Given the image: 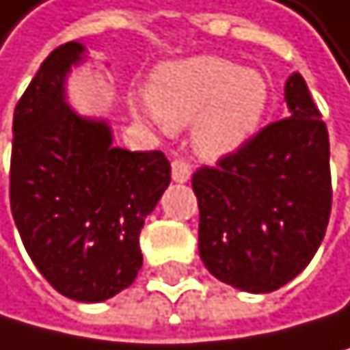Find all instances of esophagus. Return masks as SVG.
<instances>
[{
	"label": "esophagus",
	"mask_w": 350,
	"mask_h": 350,
	"mask_svg": "<svg viewBox=\"0 0 350 350\" xmlns=\"http://www.w3.org/2000/svg\"><path fill=\"white\" fill-rule=\"evenodd\" d=\"M191 178V167L187 161L176 159L172 163V180L174 183H187Z\"/></svg>",
	"instance_id": "34e87169"
}]
</instances>
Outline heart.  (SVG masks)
Listing matches in <instances>:
<instances>
[{"mask_svg":"<svg viewBox=\"0 0 350 350\" xmlns=\"http://www.w3.org/2000/svg\"><path fill=\"white\" fill-rule=\"evenodd\" d=\"M148 104L137 113L180 131L191 124L196 154L217 161L255 137L270 106V80L261 71L213 54L165 60L150 73Z\"/></svg>","mask_w":350,"mask_h":350,"instance_id":"1","label":"heart"}]
</instances>
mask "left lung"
Masks as SVG:
<instances>
[{
    "mask_svg": "<svg viewBox=\"0 0 350 350\" xmlns=\"http://www.w3.org/2000/svg\"><path fill=\"white\" fill-rule=\"evenodd\" d=\"M285 102L290 117L191 178L204 268L252 294L307 268L331 213L329 135L301 73L287 78Z\"/></svg>",
    "mask_w": 350,
    "mask_h": 350,
    "instance_id": "left-lung-1",
    "label": "left lung"
}]
</instances>
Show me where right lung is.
<instances>
[{
  "instance_id": "add662e5",
  "label": "right lung",
  "mask_w": 350,
  "mask_h": 350,
  "mask_svg": "<svg viewBox=\"0 0 350 350\" xmlns=\"http://www.w3.org/2000/svg\"><path fill=\"white\" fill-rule=\"evenodd\" d=\"M84 52L78 41L56 47L16 104L10 209L49 285L102 303L137 279L139 233L170 185V161L159 150L115 148L109 122L67 104V76Z\"/></svg>"
}]
</instances>
